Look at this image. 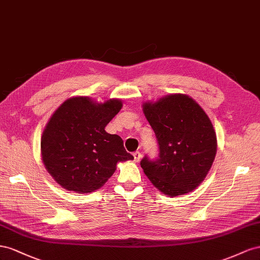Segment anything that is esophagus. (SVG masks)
<instances>
[{"label":"esophagus","instance_id":"34e87169","mask_svg":"<svg viewBox=\"0 0 260 260\" xmlns=\"http://www.w3.org/2000/svg\"><path fill=\"white\" fill-rule=\"evenodd\" d=\"M133 155H134L135 162H138L140 160V158H142V153H140L139 151H135L134 153H133Z\"/></svg>","mask_w":260,"mask_h":260}]
</instances>
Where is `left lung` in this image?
<instances>
[{
    "mask_svg": "<svg viewBox=\"0 0 260 260\" xmlns=\"http://www.w3.org/2000/svg\"><path fill=\"white\" fill-rule=\"evenodd\" d=\"M144 114L159 144V159L145 157L144 173L163 194L176 197L196 189L217 153V136L207 113L184 93L143 103Z\"/></svg>",
    "mask_w": 260,
    "mask_h": 260,
    "instance_id": "obj_1",
    "label": "left lung"
}]
</instances>
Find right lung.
<instances>
[{"label": "right lung", "mask_w": 260, "mask_h": 260, "mask_svg": "<svg viewBox=\"0 0 260 260\" xmlns=\"http://www.w3.org/2000/svg\"><path fill=\"white\" fill-rule=\"evenodd\" d=\"M122 107L120 99L99 103L78 95L65 100L51 115L41 136V159L64 189L77 194L97 190L117 163L134 159L122 138L105 129Z\"/></svg>", "instance_id": "obj_1"}]
</instances>
